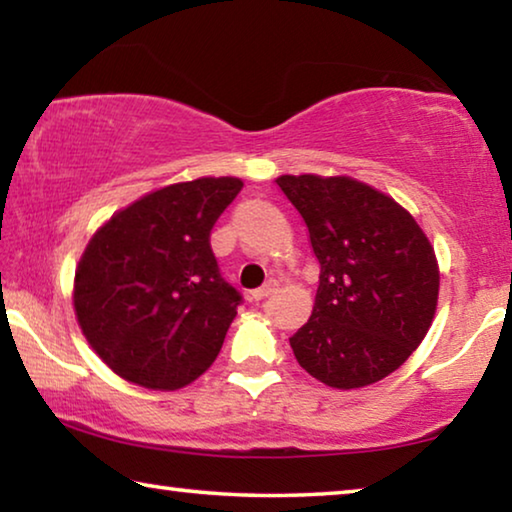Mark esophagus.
<instances>
[{
	"instance_id": "1",
	"label": "esophagus",
	"mask_w": 512,
	"mask_h": 512,
	"mask_svg": "<svg viewBox=\"0 0 512 512\" xmlns=\"http://www.w3.org/2000/svg\"><path fill=\"white\" fill-rule=\"evenodd\" d=\"M275 287H277V282L275 280H268L264 287L250 291V300H264L266 296H271V293L275 291Z\"/></svg>"
}]
</instances>
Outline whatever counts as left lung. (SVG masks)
<instances>
[{"label":"left lung","mask_w":512,"mask_h":512,"mask_svg":"<svg viewBox=\"0 0 512 512\" xmlns=\"http://www.w3.org/2000/svg\"><path fill=\"white\" fill-rule=\"evenodd\" d=\"M307 223L320 264L316 305L289 343L311 377L341 391L384 379L427 336L438 262L413 216L348 176L275 180Z\"/></svg>","instance_id":"8db88e82"}]
</instances>
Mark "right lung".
Returning <instances> with one entry per match:
<instances>
[{"mask_svg":"<svg viewBox=\"0 0 512 512\" xmlns=\"http://www.w3.org/2000/svg\"><path fill=\"white\" fill-rule=\"evenodd\" d=\"M239 178H198L146 194L94 232L76 268L85 339L133 384L176 391L219 354L241 293L221 277L210 232Z\"/></svg>","mask_w":512,"mask_h":512,"instance_id":"right-lung-1","label":"right lung"}]
</instances>
